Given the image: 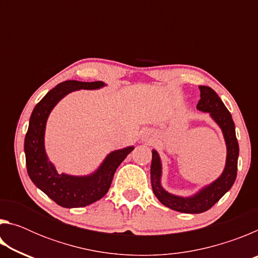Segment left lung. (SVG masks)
Here are the masks:
<instances>
[{"instance_id": "8db88e82", "label": "left lung", "mask_w": 258, "mask_h": 258, "mask_svg": "<svg viewBox=\"0 0 258 258\" xmlns=\"http://www.w3.org/2000/svg\"><path fill=\"white\" fill-rule=\"evenodd\" d=\"M200 100L197 104V109L205 112L211 113L212 118L216 121L223 132L226 149V164L222 175L214 181L212 184L204 187L197 195L190 198H182L168 194L160 185L161 176V164L160 158L156 150H152L151 161V186L152 191L159 202L166 207L173 211L187 214H199L208 211L212 208L218 200L228 192L233 185L237 177L238 169V156L239 145L235 137V127L230 111L226 109L224 103L222 102L220 97L216 94L212 87L200 85Z\"/></svg>"}]
</instances>
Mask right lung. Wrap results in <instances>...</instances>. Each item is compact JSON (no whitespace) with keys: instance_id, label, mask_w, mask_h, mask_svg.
<instances>
[{"instance_id":"obj_1","label":"right lung","mask_w":258,"mask_h":258,"mask_svg":"<svg viewBox=\"0 0 258 258\" xmlns=\"http://www.w3.org/2000/svg\"><path fill=\"white\" fill-rule=\"evenodd\" d=\"M103 82L66 81L47 92L32 112L28 131L25 138L26 166L30 180L61 207H84L101 199L111 185L113 174L126 156L134 149L112 151L92 175L72 176L59 174L52 165L44 149V132L46 119L53 107L64 95L76 90H94L102 87Z\"/></svg>"}]
</instances>
